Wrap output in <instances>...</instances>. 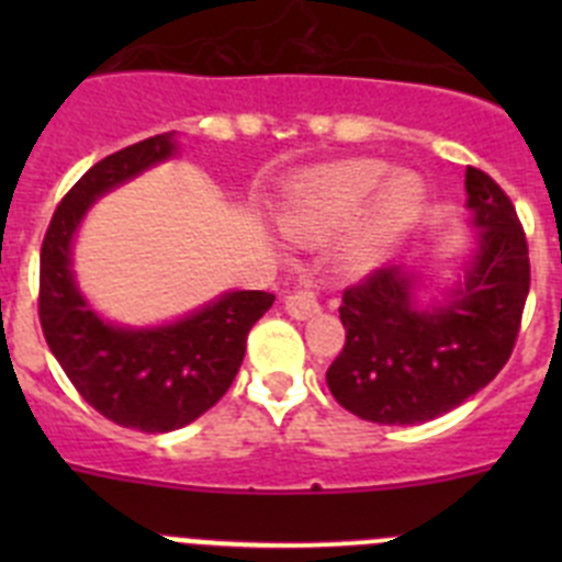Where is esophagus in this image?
I'll return each instance as SVG.
<instances>
[{"mask_svg": "<svg viewBox=\"0 0 562 562\" xmlns=\"http://www.w3.org/2000/svg\"><path fill=\"white\" fill-rule=\"evenodd\" d=\"M286 312H290L292 317H301V321L321 312V297H317V290L310 278L301 281V286H295V290L286 295Z\"/></svg>", "mask_w": 562, "mask_h": 562, "instance_id": "34e87169", "label": "esophagus"}]
</instances>
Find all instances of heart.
I'll return each instance as SVG.
<instances>
[{
	"mask_svg": "<svg viewBox=\"0 0 562 562\" xmlns=\"http://www.w3.org/2000/svg\"><path fill=\"white\" fill-rule=\"evenodd\" d=\"M374 157H355L312 171L295 186L286 225L295 236H326L349 225L378 191L366 220V245L380 247L408 231L425 202V186L416 173L396 171Z\"/></svg>",
	"mask_w": 562,
	"mask_h": 562,
	"instance_id": "b5f03b06",
	"label": "heart"
}]
</instances>
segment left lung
<instances>
[{"label": "left lung", "mask_w": 562, "mask_h": 562, "mask_svg": "<svg viewBox=\"0 0 562 562\" xmlns=\"http://www.w3.org/2000/svg\"><path fill=\"white\" fill-rule=\"evenodd\" d=\"M479 252L448 306L416 310L414 281L380 267L342 292L346 342L326 371L342 408L376 425H419L493 382L515 349L529 295V245L504 188L467 168Z\"/></svg>", "instance_id": "obj_1"}]
</instances>
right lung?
<instances>
[{
    "label": "right lung",
    "instance_id": "right-lung-1",
    "mask_svg": "<svg viewBox=\"0 0 562 562\" xmlns=\"http://www.w3.org/2000/svg\"><path fill=\"white\" fill-rule=\"evenodd\" d=\"M171 137L154 134L89 168L49 220L38 270V321L64 374L98 414L143 434H168L211 411L236 380L252 324L276 301L261 290L227 292L180 324L121 329L103 324L76 290L69 245L87 207L171 157Z\"/></svg>",
    "mask_w": 562,
    "mask_h": 562
}]
</instances>
